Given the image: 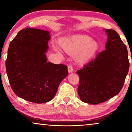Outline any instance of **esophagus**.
Here are the masks:
<instances>
[{"label": "esophagus", "instance_id": "1", "mask_svg": "<svg viewBox=\"0 0 132 132\" xmlns=\"http://www.w3.org/2000/svg\"><path fill=\"white\" fill-rule=\"evenodd\" d=\"M68 73H72L73 71V67L71 65H68Z\"/></svg>", "mask_w": 132, "mask_h": 132}]
</instances>
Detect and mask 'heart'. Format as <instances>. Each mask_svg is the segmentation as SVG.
Returning <instances> with one entry per match:
<instances>
[{"instance_id": "obj_1", "label": "heart", "mask_w": 132, "mask_h": 132, "mask_svg": "<svg viewBox=\"0 0 132 132\" xmlns=\"http://www.w3.org/2000/svg\"><path fill=\"white\" fill-rule=\"evenodd\" d=\"M59 44L67 53L71 55H76L80 52L77 60L80 63L86 62L91 59L98 49L96 41H93L91 37L86 35L62 39Z\"/></svg>"}]
</instances>
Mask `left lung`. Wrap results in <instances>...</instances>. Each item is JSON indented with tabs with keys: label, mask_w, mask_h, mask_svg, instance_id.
<instances>
[{
	"label": "left lung",
	"mask_w": 132,
	"mask_h": 132,
	"mask_svg": "<svg viewBox=\"0 0 132 132\" xmlns=\"http://www.w3.org/2000/svg\"><path fill=\"white\" fill-rule=\"evenodd\" d=\"M105 32L108 38L105 50L77 71L79 96L83 102L91 104L104 102L118 94L129 72L127 47L115 30Z\"/></svg>",
	"instance_id": "8db88e82"
}]
</instances>
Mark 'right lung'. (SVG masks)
<instances>
[{
    "instance_id": "add662e5",
    "label": "right lung",
    "mask_w": 132,
    "mask_h": 132,
    "mask_svg": "<svg viewBox=\"0 0 132 132\" xmlns=\"http://www.w3.org/2000/svg\"><path fill=\"white\" fill-rule=\"evenodd\" d=\"M50 39L48 31L26 28L19 32L9 46L5 64L11 87L18 97L28 102L52 100L68 75L67 66L47 62Z\"/></svg>"
}]
</instances>
